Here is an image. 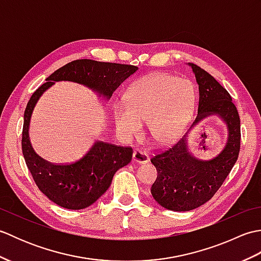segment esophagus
I'll list each match as a JSON object with an SVG mask.
<instances>
[{"mask_svg": "<svg viewBox=\"0 0 261 261\" xmlns=\"http://www.w3.org/2000/svg\"><path fill=\"white\" fill-rule=\"evenodd\" d=\"M134 160L136 163L146 164L149 162V153L141 149H136L134 151Z\"/></svg>", "mask_w": 261, "mask_h": 261, "instance_id": "1", "label": "esophagus"}]
</instances>
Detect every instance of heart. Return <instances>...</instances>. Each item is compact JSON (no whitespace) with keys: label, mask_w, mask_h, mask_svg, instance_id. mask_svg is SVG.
I'll return each instance as SVG.
<instances>
[{"label":"heart","mask_w":261,"mask_h":261,"mask_svg":"<svg viewBox=\"0 0 261 261\" xmlns=\"http://www.w3.org/2000/svg\"><path fill=\"white\" fill-rule=\"evenodd\" d=\"M125 105L114 110L118 130L127 138L141 132L142 122L153 141L160 145L175 140L191 120L195 107L192 83L168 74H152L135 83L125 93Z\"/></svg>","instance_id":"1"}]
</instances>
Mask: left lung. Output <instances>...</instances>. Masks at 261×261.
Masks as SVG:
<instances>
[{
  "instance_id": "left-lung-1",
  "label": "left lung",
  "mask_w": 261,
  "mask_h": 261,
  "mask_svg": "<svg viewBox=\"0 0 261 261\" xmlns=\"http://www.w3.org/2000/svg\"><path fill=\"white\" fill-rule=\"evenodd\" d=\"M192 67L198 84L197 118L199 121L218 114L228 125L229 137L224 149L211 160H199L187 150V134L173 145L151 157L157 179L151 194L158 204L170 211L185 212L210 201L223 184L240 151V116L231 95L206 70L195 64Z\"/></svg>"
}]
</instances>
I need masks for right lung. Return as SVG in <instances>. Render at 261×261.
<instances>
[{
  "mask_svg": "<svg viewBox=\"0 0 261 261\" xmlns=\"http://www.w3.org/2000/svg\"><path fill=\"white\" fill-rule=\"evenodd\" d=\"M132 65L79 59L68 63L47 77L32 94L24 111L22 152L38 188L57 205L68 210L88 207L108 191L116 170L132 159V148L97 140L81 159L70 164H51L33 150L29 139V124L38 99L55 84L68 81L92 88L99 96L110 98L121 83L135 74Z\"/></svg>",
  "mask_w": 261,
  "mask_h": 261,
  "instance_id": "right-lung-1",
  "label": "right lung"
}]
</instances>
